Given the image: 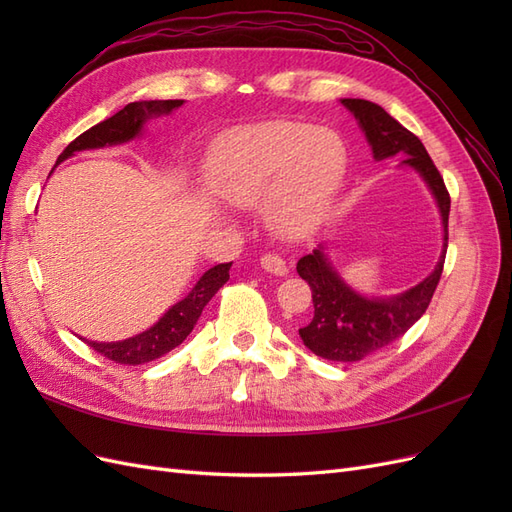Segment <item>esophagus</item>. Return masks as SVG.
<instances>
[{
	"label": "esophagus",
	"instance_id": "esophagus-1",
	"mask_svg": "<svg viewBox=\"0 0 512 512\" xmlns=\"http://www.w3.org/2000/svg\"><path fill=\"white\" fill-rule=\"evenodd\" d=\"M260 267L265 269L267 273H273V275H286L288 273L286 260L277 256V254H265V256H262L260 258Z\"/></svg>",
	"mask_w": 512,
	"mask_h": 512
}]
</instances>
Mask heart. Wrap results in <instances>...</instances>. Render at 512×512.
<instances>
[{
  "mask_svg": "<svg viewBox=\"0 0 512 512\" xmlns=\"http://www.w3.org/2000/svg\"><path fill=\"white\" fill-rule=\"evenodd\" d=\"M346 175L339 136L303 121H269L222 136L209 153L211 188L237 207L267 203V220L284 237L314 230Z\"/></svg>",
  "mask_w": 512,
  "mask_h": 512,
  "instance_id": "obj_1",
  "label": "heart"
}]
</instances>
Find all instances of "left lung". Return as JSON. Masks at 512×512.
Instances as JSON below:
<instances>
[{
  "instance_id": "8db88e82",
  "label": "left lung",
  "mask_w": 512,
  "mask_h": 512,
  "mask_svg": "<svg viewBox=\"0 0 512 512\" xmlns=\"http://www.w3.org/2000/svg\"><path fill=\"white\" fill-rule=\"evenodd\" d=\"M342 104L359 121L376 160L406 156L401 164L414 168L425 179L436 198L444 226L442 254L436 269L421 284L391 299H367L346 286L329 265L322 247L297 262V273L312 288L314 301V316L299 329L303 344L327 361L352 363L393 344L425 314L444 269L451 196H448L440 170L429 158L418 136L374 102L344 98Z\"/></svg>"
}]
</instances>
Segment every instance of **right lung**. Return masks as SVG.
Returning a JSON list of instances; mask_svg holds the SVG:
<instances>
[{"mask_svg": "<svg viewBox=\"0 0 512 512\" xmlns=\"http://www.w3.org/2000/svg\"><path fill=\"white\" fill-rule=\"evenodd\" d=\"M181 104L183 100L130 102L113 117L100 121L98 126L89 128L79 138H74V141L64 149V153L57 158V164L74 156L76 151L100 149L106 145H119V143L132 141V138L141 134L147 119L173 113ZM230 265L232 262H224V265H215L209 271H205L203 277L196 282V286L188 292V297L170 307L151 329L138 333L130 339H123V342L98 344V342H87V339H83V342H87V346L94 348L98 354L106 356L108 361H115L119 365H143V363L160 359V356L177 348L183 339L192 333L194 324L198 322L200 314H203L205 305L215 297V292L230 280L228 275Z\"/></svg>", "mask_w": 512, "mask_h": 512, "instance_id": "right-lung-1", "label": "right lung"}]
</instances>
